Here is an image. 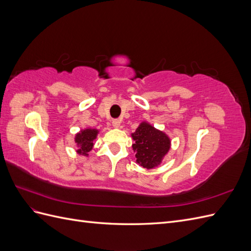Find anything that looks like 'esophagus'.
Instances as JSON below:
<instances>
[{
	"instance_id": "1",
	"label": "esophagus",
	"mask_w": 251,
	"mask_h": 251,
	"mask_svg": "<svg viewBox=\"0 0 251 251\" xmlns=\"http://www.w3.org/2000/svg\"><path fill=\"white\" fill-rule=\"evenodd\" d=\"M112 125H113V126L114 127H119L120 126V120L119 119H114L113 121H112Z\"/></svg>"
}]
</instances>
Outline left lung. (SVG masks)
Instances as JSON below:
<instances>
[{
    "mask_svg": "<svg viewBox=\"0 0 251 251\" xmlns=\"http://www.w3.org/2000/svg\"><path fill=\"white\" fill-rule=\"evenodd\" d=\"M136 162L144 169H153L160 164L171 148L168 135L147 123H142L132 134Z\"/></svg>",
    "mask_w": 251,
    "mask_h": 251,
    "instance_id": "8db88e82",
    "label": "left lung"
}]
</instances>
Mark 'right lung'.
I'll return each mask as SVG.
<instances>
[{"mask_svg": "<svg viewBox=\"0 0 251 251\" xmlns=\"http://www.w3.org/2000/svg\"><path fill=\"white\" fill-rule=\"evenodd\" d=\"M98 131L95 128H86L75 136V142L77 144V153L79 155L88 156L89 151L93 148V141L96 138Z\"/></svg>", "mask_w": 251, "mask_h": 251, "instance_id": "obj_1", "label": "right lung"}]
</instances>
